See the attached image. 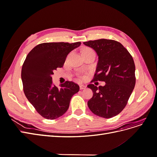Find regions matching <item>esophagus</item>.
Returning a JSON list of instances; mask_svg holds the SVG:
<instances>
[{"instance_id":"1","label":"esophagus","mask_w":157,"mask_h":157,"mask_svg":"<svg viewBox=\"0 0 157 157\" xmlns=\"http://www.w3.org/2000/svg\"><path fill=\"white\" fill-rule=\"evenodd\" d=\"M86 88V86H85V85H83V84L80 85V90H84V89H85Z\"/></svg>"}]
</instances>
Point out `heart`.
Listing matches in <instances>:
<instances>
[{
	"mask_svg": "<svg viewBox=\"0 0 157 157\" xmlns=\"http://www.w3.org/2000/svg\"><path fill=\"white\" fill-rule=\"evenodd\" d=\"M88 50H91L90 48H86V49H84L82 52H85V51H88ZM82 79H84V77H82Z\"/></svg>",
	"mask_w": 157,
	"mask_h": 157,
	"instance_id": "obj_1",
	"label": "heart"
}]
</instances>
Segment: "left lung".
Returning a JSON list of instances; mask_svg holds the SVG:
<instances>
[{
    "label": "left lung",
    "mask_w": 157,
    "mask_h": 157,
    "mask_svg": "<svg viewBox=\"0 0 157 157\" xmlns=\"http://www.w3.org/2000/svg\"><path fill=\"white\" fill-rule=\"evenodd\" d=\"M83 44L94 49L98 56L94 80L105 82L103 86L88 85L93 92L88 106L97 116L105 118L115 117L126 107L134 88V59L123 45L116 40L101 39Z\"/></svg>",
    "instance_id": "obj_1"
}]
</instances>
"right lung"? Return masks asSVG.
Returning a JSON list of instances; mask_svg holds the SVG:
<instances>
[{
    "mask_svg": "<svg viewBox=\"0 0 157 157\" xmlns=\"http://www.w3.org/2000/svg\"><path fill=\"white\" fill-rule=\"evenodd\" d=\"M80 42H46L36 46L26 57L21 69L23 91L36 111L45 118L54 120L67 111L71 99L79 91V86L66 81L58 88L52 75L62 67L69 52L78 48Z\"/></svg>",
    "mask_w": 157,
    "mask_h": 157,
    "instance_id": "1",
    "label": "right lung"
}]
</instances>
